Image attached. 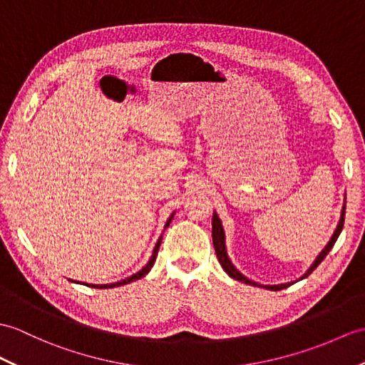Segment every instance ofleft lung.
<instances>
[{
	"label": "left lung",
	"instance_id": "1",
	"mask_svg": "<svg viewBox=\"0 0 365 365\" xmlns=\"http://www.w3.org/2000/svg\"><path fill=\"white\" fill-rule=\"evenodd\" d=\"M344 221H345V203L342 207V211H341V219H339V224L336 227V230L331 236V240H329V242L325 245V249L322 250L319 253V257L314 259V262L309 266V269L307 270V272L303 274V277H300L299 279H303L307 278L309 274H312V270H314L322 261L325 259V257L329 253V250L333 249L334 242L337 241L339 235H341L342 232V227H344ZM211 225H213V232H211V235H213V245H215V250H216V255H217V259L219 262H221L222 269L225 270V272L230 275L232 278L238 279V282H242L245 284H252V286H258V287H266V289H270V291H282V289H286V287H289L291 284H294V282L291 283H283V284H259L257 282H252V279H249L245 275H242L238 269H236L233 266V262L230 261V258H228L227 255V247H225V233H224V228H222V222L221 219H219V216L216 215V211L213 213V219H211Z\"/></svg>",
	"mask_w": 365,
	"mask_h": 365
}]
</instances>
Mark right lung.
<instances>
[{"label": "right lung", "mask_w": 365, "mask_h": 365, "mask_svg": "<svg viewBox=\"0 0 365 365\" xmlns=\"http://www.w3.org/2000/svg\"><path fill=\"white\" fill-rule=\"evenodd\" d=\"M173 217H174V213L171 215V217L168 219V222H166L165 228L169 225V222L173 221ZM160 244H162V236H160V238H158V241H157V244H155V247H154V252H152V257H150V259L148 261V264L144 266L141 270H138L137 274H133L132 277L125 278V279H121V282L110 283V284H87V283H83V284H86V286H91V287H96V289H108V287H118V286H123V284H127V283H132V282H135V279H140V278H143V277L146 275V274L149 272V270L152 269V266H154L155 258H157V253H158V249H160Z\"/></svg>", "instance_id": "1"}]
</instances>
